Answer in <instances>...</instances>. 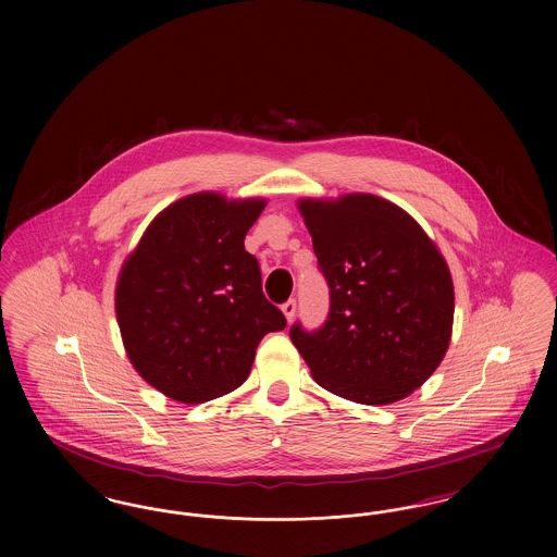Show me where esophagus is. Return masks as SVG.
Returning <instances> with one entry per match:
<instances>
[{
  "label": "esophagus",
  "mask_w": 557,
  "mask_h": 557,
  "mask_svg": "<svg viewBox=\"0 0 557 557\" xmlns=\"http://www.w3.org/2000/svg\"><path fill=\"white\" fill-rule=\"evenodd\" d=\"M282 311H284V315H286V319H288V321H292V319H294V313H296V300H294V298H290V300H286V302L282 305Z\"/></svg>",
  "instance_id": "esophagus-1"
}]
</instances>
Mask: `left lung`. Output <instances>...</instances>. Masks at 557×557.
Wrapping results in <instances>:
<instances>
[{
  "label": "left lung",
  "mask_w": 557,
  "mask_h": 557,
  "mask_svg": "<svg viewBox=\"0 0 557 557\" xmlns=\"http://www.w3.org/2000/svg\"><path fill=\"white\" fill-rule=\"evenodd\" d=\"M318 269L330 288L318 330L290 338L325 391L363 405L405 398L447 352L455 296L449 267L424 230L388 200L350 194L302 200Z\"/></svg>",
  "instance_id": "8db88e82"
}]
</instances>
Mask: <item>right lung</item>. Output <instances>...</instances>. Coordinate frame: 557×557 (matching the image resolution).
I'll return each instance as SVG.
<instances>
[{"label": "right lung", "mask_w": 557, "mask_h": 557, "mask_svg": "<svg viewBox=\"0 0 557 557\" xmlns=\"http://www.w3.org/2000/svg\"><path fill=\"white\" fill-rule=\"evenodd\" d=\"M263 200L194 194L150 223L116 284L133 368L166 397L205 403L236 391L269 332L286 327L244 238Z\"/></svg>", "instance_id": "1"}]
</instances>
